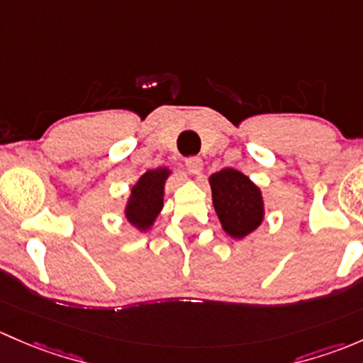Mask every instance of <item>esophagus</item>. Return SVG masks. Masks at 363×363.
<instances>
[{"instance_id":"34e87169","label":"esophagus","mask_w":363,"mask_h":363,"mask_svg":"<svg viewBox=\"0 0 363 363\" xmlns=\"http://www.w3.org/2000/svg\"><path fill=\"white\" fill-rule=\"evenodd\" d=\"M185 166L192 174L203 173V159H201V157H189V159L185 160Z\"/></svg>"}]
</instances>
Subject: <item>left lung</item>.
Returning a JSON list of instances; mask_svg holds the SVG:
<instances>
[{"instance_id": "left-lung-1", "label": "left lung", "mask_w": 363, "mask_h": 363, "mask_svg": "<svg viewBox=\"0 0 363 363\" xmlns=\"http://www.w3.org/2000/svg\"><path fill=\"white\" fill-rule=\"evenodd\" d=\"M213 206L223 230L233 238H245L260 225L264 203L260 190L236 169L218 171L209 178Z\"/></svg>"}]
</instances>
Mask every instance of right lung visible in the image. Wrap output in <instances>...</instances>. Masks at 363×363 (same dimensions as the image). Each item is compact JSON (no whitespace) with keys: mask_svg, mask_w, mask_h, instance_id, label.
<instances>
[{"mask_svg":"<svg viewBox=\"0 0 363 363\" xmlns=\"http://www.w3.org/2000/svg\"><path fill=\"white\" fill-rule=\"evenodd\" d=\"M167 174L169 171L162 167L150 169L133 186V196L125 209V216L130 223L140 229H148L154 223V218L162 208L164 182Z\"/></svg>","mask_w":363,"mask_h":363,"instance_id":"1","label":"right lung"}]
</instances>
